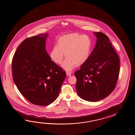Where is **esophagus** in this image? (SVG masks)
<instances>
[{
    "mask_svg": "<svg viewBox=\"0 0 135 135\" xmlns=\"http://www.w3.org/2000/svg\"><path fill=\"white\" fill-rule=\"evenodd\" d=\"M66 74L68 76H71V73L70 72H66Z\"/></svg>",
    "mask_w": 135,
    "mask_h": 135,
    "instance_id": "obj_1",
    "label": "esophagus"
}]
</instances>
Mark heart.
Returning <instances> with one entry per match:
<instances>
[{"instance_id":"b5f03b06","label":"heart","mask_w":135,"mask_h":135,"mask_svg":"<svg viewBox=\"0 0 135 135\" xmlns=\"http://www.w3.org/2000/svg\"><path fill=\"white\" fill-rule=\"evenodd\" d=\"M92 42L88 36L78 33L65 35L58 40L57 45L52 48L50 57L55 63L62 64L68 71L71 70L76 66H80L88 59L91 50Z\"/></svg>"}]
</instances>
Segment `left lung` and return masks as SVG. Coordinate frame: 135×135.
Listing matches in <instances>:
<instances>
[{
  "label": "left lung",
  "mask_w": 135,
  "mask_h": 135,
  "mask_svg": "<svg viewBox=\"0 0 135 135\" xmlns=\"http://www.w3.org/2000/svg\"><path fill=\"white\" fill-rule=\"evenodd\" d=\"M97 41L88 59L75 73L76 89L81 98L91 102L106 98L114 90L120 72V59L102 32H95Z\"/></svg>",
  "instance_id": "8db88e82"
}]
</instances>
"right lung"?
<instances>
[{
    "label": "right lung",
    "mask_w": 135,
    "mask_h": 135,
    "mask_svg": "<svg viewBox=\"0 0 135 135\" xmlns=\"http://www.w3.org/2000/svg\"><path fill=\"white\" fill-rule=\"evenodd\" d=\"M48 34L28 37L18 46L12 61V78L21 94L30 103L47 106L57 98L66 72L46 51Z\"/></svg>",
    "instance_id": "add662e5"
}]
</instances>
